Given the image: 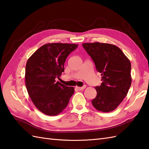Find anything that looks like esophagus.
<instances>
[{
    "label": "esophagus",
    "instance_id": "esophagus-1",
    "mask_svg": "<svg viewBox=\"0 0 149 149\" xmlns=\"http://www.w3.org/2000/svg\"><path fill=\"white\" fill-rule=\"evenodd\" d=\"M85 88H86V86H82V87H77H77H76V89H78L79 91H81V90H83V89H84Z\"/></svg>",
    "mask_w": 149,
    "mask_h": 149
}]
</instances>
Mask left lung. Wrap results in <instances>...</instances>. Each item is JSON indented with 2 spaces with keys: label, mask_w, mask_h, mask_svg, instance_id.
Instances as JSON below:
<instances>
[{
  "label": "left lung",
  "mask_w": 149,
  "mask_h": 149,
  "mask_svg": "<svg viewBox=\"0 0 149 149\" xmlns=\"http://www.w3.org/2000/svg\"><path fill=\"white\" fill-rule=\"evenodd\" d=\"M82 46L101 73L102 83L92 100L95 108L103 112L115 110L126 97L131 84V63L121 49L107 43H83Z\"/></svg>",
  "instance_id": "8db88e82"
}]
</instances>
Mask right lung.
<instances>
[{
  "label": "right lung",
  "mask_w": 149,
  "mask_h": 149,
  "mask_svg": "<svg viewBox=\"0 0 149 149\" xmlns=\"http://www.w3.org/2000/svg\"><path fill=\"white\" fill-rule=\"evenodd\" d=\"M78 44L49 43L39 48L29 60L25 68L28 93L37 109L47 116H56L66 108L74 93L58 81L64 72L67 56Z\"/></svg>",
  "instance_id": "add662e5"
}]
</instances>
